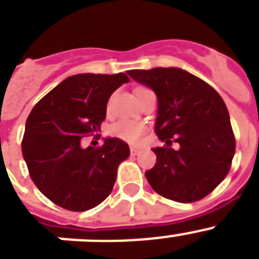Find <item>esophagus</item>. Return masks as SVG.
<instances>
[{
  "label": "esophagus",
  "instance_id": "esophagus-1",
  "mask_svg": "<svg viewBox=\"0 0 259 259\" xmlns=\"http://www.w3.org/2000/svg\"><path fill=\"white\" fill-rule=\"evenodd\" d=\"M140 154V149H137V148H131V155H137Z\"/></svg>",
  "mask_w": 259,
  "mask_h": 259
}]
</instances>
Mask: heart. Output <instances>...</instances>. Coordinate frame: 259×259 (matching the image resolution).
Masks as SVG:
<instances>
[{
    "label": "heart",
    "mask_w": 259,
    "mask_h": 259,
    "mask_svg": "<svg viewBox=\"0 0 259 259\" xmlns=\"http://www.w3.org/2000/svg\"><path fill=\"white\" fill-rule=\"evenodd\" d=\"M143 91H146V89H137L136 95H139ZM144 132H145V125L141 122L132 120V119H119V120L114 122L109 127L110 135H113V136L118 137L120 140H124L131 144L140 143Z\"/></svg>",
    "instance_id": "1"
}]
</instances>
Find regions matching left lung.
Returning a JSON list of instances; mask_svg holds the SVG:
<instances>
[{"label":"left lung","instance_id":"left-lung-1","mask_svg":"<svg viewBox=\"0 0 259 259\" xmlns=\"http://www.w3.org/2000/svg\"><path fill=\"white\" fill-rule=\"evenodd\" d=\"M158 98L154 131L166 145L153 152L157 162L145 176L168 200L194 202L211 193L227 176L236 141L230 114L219 93L200 77L178 67L130 70ZM180 149L170 148L172 141Z\"/></svg>","mask_w":259,"mask_h":259}]
</instances>
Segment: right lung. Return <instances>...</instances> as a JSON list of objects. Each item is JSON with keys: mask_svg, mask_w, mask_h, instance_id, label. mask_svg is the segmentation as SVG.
I'll use <instances>...</instances> for the list:
<instances>
[{"mask_svg": "<svg viewBox=\"0 0 259 259\" xmlns=\"http://www.w3.org/2000/svg\"><path fill=\"white\" fill-rule=\"evenodd\" d=\"M128 81L123 72L72 75L32 109L22 141L23 158L36 187L58 206L85 211L113 191L130 146L106 137L101 146L84 149L81 139L101 128L110 96Z\"/></svg>", "mask_w": 259, "mask_h": 259, "instance_id": "obj_1", "label": "right lung"}]
</instances>
